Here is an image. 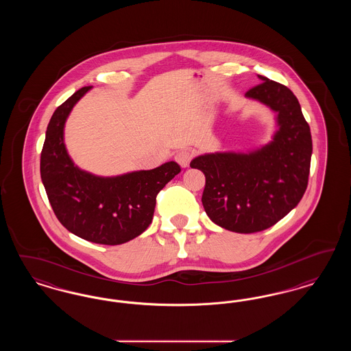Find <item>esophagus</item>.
Here are the masks:
<instances>
[{
	"label": "esophagus",
	"instance_id": "esophagus-1",
	"mask_svg": "<svg viewBox=\"0 0 351 351\" xmlns=\"http://www.w3.org/2000/svg\"><path fill=\"white\" fill-rule=\"evenodd\" d=\"M193 158V151L184 149V150L178 151L175 155V160L182 166V167H188L191 160Z\"/></svg>",
	"mask_w": 351,
	"mask_h": 351
}]
</instances>
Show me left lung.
<instances>
[{
  "mask_svg": "<svg viewBox=\"0 0 351 351\" xmlns=\"http://www.w3.org/2000/svg\"><path fill=\"white\" fill-rule=\"evenodd\" d=\"M259 79L246 97L278 113L274 141L250 154H206L191 162L205 175L208 217L235 233L262 232L285 217L302 199L311 169L312 135L299 100L283 84Z\"/></svg>",
  "mask_w": 351,
  "mask_h": 351,
  "instance_id": "obj_1",
  "label": "left lung"
}]
</instances>
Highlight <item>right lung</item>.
Masks as SVG:
<instances>
[{
    "label": "right lung",
    "mask_w": 351,
    "mask_h": 351,
    "mask_svg": "<svg viewBox=\"0 0 351 351\" xmlns=\"http://www.w3.org/2000/svg\"><path fill=\"white\" fill-rule=\"evenodd\" d=\"M90 88L79 89L53 112L40 152V178L55 216L67 230L114 246L149 228L158 193L182 168L168 162L150 171L99 178L76 167L68 156L63 129L73 105Z\"/></svg>",
    "instance_id": "add662e5"
}]
</instances>
